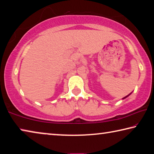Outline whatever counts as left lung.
Wrapping results in <instances>:
<instances>
[{
	"label": "left lung",
	"instance_id": "obj_1",
	"mask_svg": "<svg viewBox=\"0 0 154 154\" xmlns=\"http://www.w3.org/2000/svg\"><path fill=\"white\" fill-rule=\"evenodd\" d=\"M129 95H128V96H129ZM127 96L126 97H125V98H122V99H124V98H127V96Z\"/></svg>",
	"mask_w": 154,
	"mask_h": 154
}]
</instances>
